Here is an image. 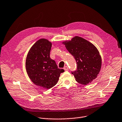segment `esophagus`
Here are the masks:
<instances>
[{
  "label": "esophagus",
  "mask_w": 122,
  "mask_h": 122,
  "mask_svg": "<svg viewBox=\"0 0 122 122\" xmlns=\"http://www.w3.org/2000/svg\"><path fill=\"white\" fill-rule=\"evenodd\" d=\"M64 69L65 70V71H68V67H67V66H66L64 67Z\"/></svg>",
  "instance_id": "esophagus-1"
}]
</instances>
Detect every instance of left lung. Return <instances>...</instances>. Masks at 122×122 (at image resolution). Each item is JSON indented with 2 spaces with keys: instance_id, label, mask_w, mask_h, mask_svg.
<instances>
[{
  "instance_id": "left-lung-1",
  "label": "left lung",
  "mask_w": 122,
  "mask_h": 122,
  "mask_svg": "<svg viewBox=\"0 0 122 122\" xmlns=\"http://www.w3.org/2000/svg\"><path fill=\"white\" fill-rule=\"evenodd\" d=\"M74 56L77 70L72 74L79 83L86 85L95 79L100 71L102 58L97 48L88 40L75 36L62 42Z\"/></svg>"
}]
</instances>
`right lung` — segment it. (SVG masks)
I'll return each mask as SVG.
<instances>
[{
    "mask_svg": "<svg viewBox=\"0 0 122 122\" xmlns=\"http://www.w3.org/2000/svg\"><path fill=\"white\" fill-rule=\"evenodd\" d=\"M52 43L45 38L37 40L29 49L25 60V69L31 81L46 89L55 86L60 74L65 71L58 68L50 57Z\"/></svg>",
    "mask_w": 122,
    "mask_h": 122,
    "instance_id": "add662e5",
    "label": "right lung"
}]
</instances>
